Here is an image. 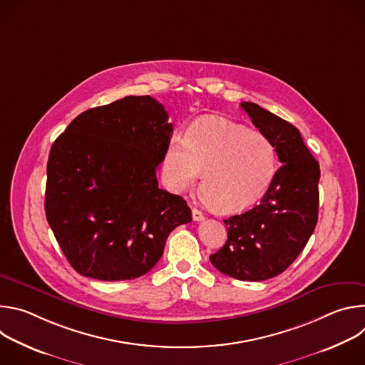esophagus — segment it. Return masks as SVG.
Wrapping results in <instances>:
<instances>
[{"label": "esophagus", "instance_id": "obj_1", "mask_svg": "<svg viewBox=\"0 0 365 365\" xmlns=\"http://www.w3.org/2000/svg\"><path fill=\"white\" fill-rule=\"evenodd\" d=\"M192 218H193V221H203L205 220L203 214L199 210H196V207H193V210H192Z\"/></svg>", "mask_w": 365, "mask_h": 365}]
</instances>
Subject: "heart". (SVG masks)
I'll return each instance as SVG.
<instances>
[{"instance_id": "b5f03b06", "label": "heart", "mask_w": 365, "mask_h": 365, "mask_svg": "<svg viewBox=\"0 0 365 365\" xmlns=\"http://www.w3.org/2000/svg\"><path fill=\"white\" fill-rule=\"evenodd\" d=\"M163 168L179 192L190 190L203 173L205 200L222 214H232L266 193L276 172V150L263 133L221 117H205L190 125L185 140H170Z\"/></svg>"}]
</instances>
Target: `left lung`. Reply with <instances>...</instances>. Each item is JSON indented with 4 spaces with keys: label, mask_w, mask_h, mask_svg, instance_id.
Segmentation results:
<instances>
[{
    "label": "left lung",
    "mask_w": 365,
    "mask_h": 365,
    "mask_svg": "<svg viewBox=\"0 0 365 365\" xmlns=\"http://www.w3.org/2000/svg\"><path fill=\"white\" fill-rule=\"evenodd\" d=\"M241 108L270 138L282 166L258 205L224 220L228 240L210 259L225 276L263 282L283 273L315 231L321 169L294 125L254 102Z\"/></svg>",
    "instance_id": "1"
}]
</instances>
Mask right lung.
<instances>
[{"mask_svg": "<svg viewBox=\"0 0 365 365\" xmlns=\"http://www.w3.org/2000/svg\"><path fill=\"white\" fill-rule=\"evenodd\" d=\"M154 98L125 96L78 115L50 148L44 211L69 264L118 282L148 273L169 234L192 221L179 195L159 187L173 124Z\"/></svg>", "mask_w": 365, "mask_h": 365, "instance_id": "add662e5", "label": "right lung"}]
</instances>
